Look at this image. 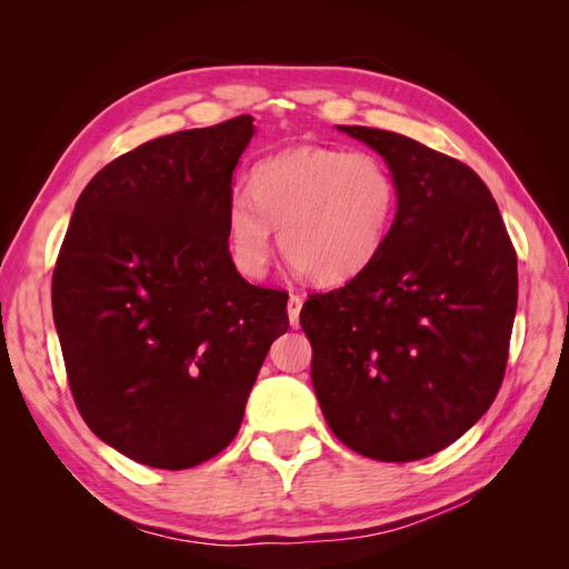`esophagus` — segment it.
Segmentation results:
<instances>
[{
  "mask_svg": "<svg viewBox=\"0 0 569 569\" xmlns=\"http://www.w3.org/2000/svg\"><path fill=\"white\" fill-rule=\"evenodd\" d=\"M301 306H303V297L299 295H291L287 301V311H289V322L291 327L299 325V313H301Z\"/></svg>",
  "mask_w": 569,
  "mask_h": 569,
  "instance_id": "esophagus-1",
  "label": "esophagus"
}]
</instances>
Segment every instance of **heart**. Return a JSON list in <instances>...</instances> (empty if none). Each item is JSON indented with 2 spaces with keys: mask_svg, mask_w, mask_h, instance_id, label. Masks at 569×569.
<instances>
[{
  "mask_svg": "<svg viewBox=\"0 0 569 569\" xmlns=\"http://www.w3.org/2000/svg\"><path fill=\"white\" fill-rule=\"evenodd\" d=\"M396 203L391 173L370 153L297 147L258 163L249 192L230 194L228 251L239 272L261 278L274 226L291 268L313 282L337 284L382 249Z\"/></svg>",
  "mask_w": 569,
  "mask_h": 569,
  "instance_id": "1",
  "label": "heart"
}]
</instances>
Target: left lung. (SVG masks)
I'll return each instance as SVG.
<instances>
[{
  "label": "left lung",
  "instance_id": "left-lung-1",
  "mask_svg": "<svg viewBox=\"0 0 569 569\" xmlns=\"http://www.w3.org/2000/svg\"><path fill=\"white\" fill-rule=\"evenodd\" d=\"M339 130L382 153L399 209L353 280L303 303L311 380L327 425L351 451L420 460L468 432L501 389L518 253L470 166L406 134Z\"/></svg>",
  "mask_w": 569,
  "mask_h": 569
}]
</instances>
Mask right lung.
Returning a JSON list of instances; mask_svg holds the SVG:
<instances>
[{"mask_svg": "<svg viewBox=\"0 0 569 569\" xmlns=\"http://www.w3.org/2000/svg\"><path fill=\"white\" fill-rule=\"evenodd\" d=\"M253 118L182 130L104 166L82 189L51 274V308L82 420L123 456L187 470L239 432L282 289L249 284L226 234Z\"/></svg>", "mask_w": 569, "mask_h": 569, "instance_id": "obj_1", "label": "right lung"}]
</instances>
